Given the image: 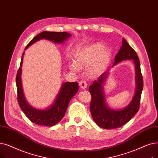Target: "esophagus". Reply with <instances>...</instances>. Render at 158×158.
I'll use <instances>...</instances> for the list:
<instances>
[{
    "label": "esophagus",
    "mask_w": 158,
    "mask_h": 158,
    "mask_svg": "<svg viewBox=\"0 0 158 158\" xmlns=\"http://www.w3.org/2000/svg\"><path fill=\"white\" fill-rule=\"evenodd\" d=\"M79 86L82 89H86V88H87L88 85L85 81H81L79 83Z\"/></svg>",
    "instance_id": "34e87169"
}]
</instances>
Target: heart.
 I'll use <instances>...</instances> for the list:
<instances>
[{
  "mask_svg": "<svg viewBox=\"0 0 158 158\" xmlns=\"http://www.w3.org/2000/svg\"><path fill=\"white\" fill-rule=\"evenodd\" d=\"M112 53L104 45L95 43L81 48L74 54V62L69 63L70 69L78 72L79 68L88 66V72L92 77L103 73L110 63Z\"/></svg>",
  "mask_w": 158,
  "mask_h": 158,
  "instance_id": "1",
  "label": "heart"
}]
</instances>
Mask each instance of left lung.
I'll list each match as a JSON object with an SVG mask.
<instances>
[{
    "label": "left lung",
    "instance_id": "obj_1",
    "mask_svg": "<svg viewBox=\"0 0 158 158\" xmlns=\"http://www.w3.org/2000/svg\"><path fill=\"white\" fill-rule=\"evenodd\" d=\"M125 60H132L135 66V89L132 99L125 107L114 109L110 107L106 101L104 86L110 75V70L102 73L97 81L89 87L92 95L90 112L92 118L99 127L104 129H113L125 125L138 112L143 81L141 72L139 57L135 52L123 38L122 46L115 57L112 68Z\"/></svg>",
    "mask_w": 158,
    "mask_h": 158
}]
</instances>
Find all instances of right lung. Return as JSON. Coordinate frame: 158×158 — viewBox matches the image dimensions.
I'll return each instance as SVG.
<instances>
[{
	"label": "right lung",
	"mask_w": 158,
	"mask_h": 158,
	"mask_svg": "<svg viewBox=\"0 0 158 158\" xmlns=\"http://www.w3.org/2000/svg\"><path fill=\"white\" fill-rule=\"evenodd\" d=\"M71 36V34L68 32L44 31L34 37L26 46L24 50L41 39H46L56 44H64ZM24 53L23 52L22 55L20 68L16 77L19 105L26 117L31 122L39 125L50 127L56 125L62 120L70 100L77 93L78 83L77 82H65L63 83L52 105L46 108H37L31 106L25 98L22 85V66Z\"/></svg>",
	"instance_id": "add662e5"
}]
</instances>
